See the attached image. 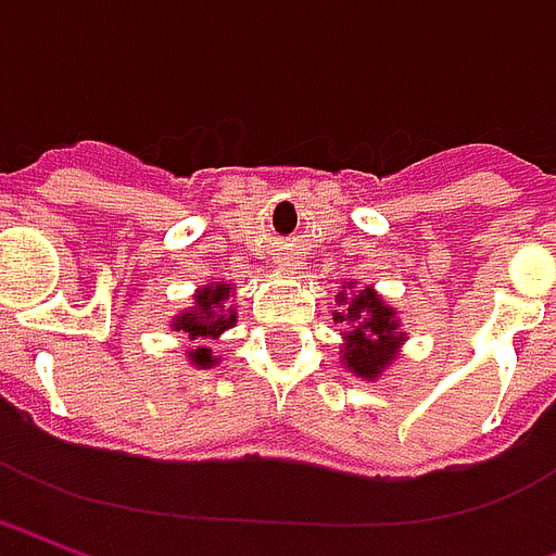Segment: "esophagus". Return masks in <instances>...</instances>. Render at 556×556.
<instances>
[{"instance_id":"obj_1","label":"esophagus","mask_w":556,"mask_h":556,"mask_svg":"<svg viewBox=\"0 0 556 556\" xmlns=\"http://www.w3.org/2000/svg\"><path fill=\"white\" fill-rule=\"evenodd\" d=\"M279 270H289V274H298L301 270V258L294 253H286V255H279Z\"/></svg>"}]
</instances>
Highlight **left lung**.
<instances>
[{
  "label": "left lung",
  "mask_w": 556,
  "mask_h": 556,
  "mask_svg": "<svg viewBox=\"0 0 556 556\" xmlns=\"http://www.w3.org/2000/svg\"><path fill=\"white\" fill-rule=\"evenodd\" d=\"M354 286L357 282L342 286L333 309V321L342 325L339 363L354 378L378 381L390 369V363H396L399 349L408 342V333L402 330L396 309L372 286Z\"/></svg>",
  "instance_id": "8db88e82"
}]
</instances>
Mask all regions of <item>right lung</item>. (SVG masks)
Returning a JSON list of instances; mask_svg holds the SVG:
<instances>
[{"label": "right lung", "mask_w": 556, "mask_h": 556, "mask_svg": "<svg viewBox=\"0 0 556 556\" xmlns=\"http://www.w3.org/2000/svg\"><path fill=\"white\" fill-rule=\"evenodd\" d=\"M231 301H235L231 282H207L202 289H195L193 306L181 309L169 321L172 330L195 342L193 349L184 354L195 369H214L219 363L211 345H205V339H219L229 327L238 325V309Z\"/></svg>", "instance_id": "right-lung-1"}]
</instances>
